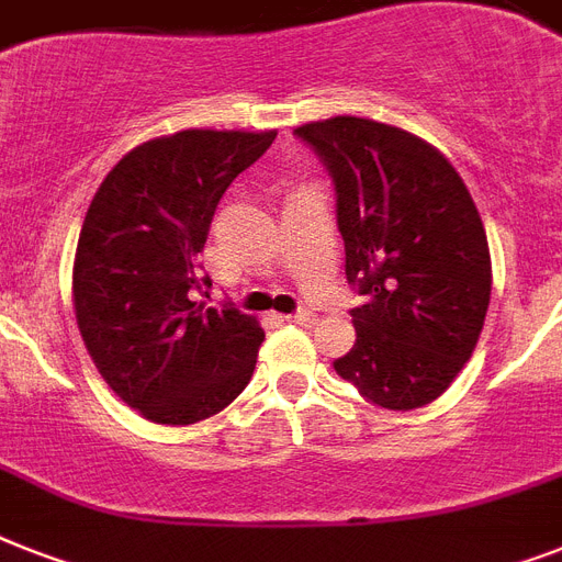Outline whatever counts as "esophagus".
<instances>
[{"instance_id":"esophagus-1","label":"esophagus","mask_w":562,"mask_h":562,"mask_svg":"<svg viewBox=\"0 0 562 562\" xmlns=\"http://www.w3.org/2000/svg\"><path fill=\"white\" fill-rule=\"evenodd\" d=\"M285 321H291V324H300V326H312V324H317V315L315 312H308V308H300V312L289 315Z\"/></svg>"}]
</instances>
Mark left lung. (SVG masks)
Segmentation results:
<instances>
[{"label":"left lung","mask_w":562,"mask_h":562,"mask_svg":"<svg viewBox=\"0 0 562 562\" xmlns=\"http://www.w3.org/2000/svg\"><path fill=\"white\" fill-rule=\"evenodd\" d=\"M294 134L333 171L347 280L364 294L335 370L382 408H423L470 361L490 306L470 189L435 145L384 122L333 116Z\"/></svg>","instance_id":"1"}]
</instances>
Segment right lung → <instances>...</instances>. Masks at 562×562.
<instances>
[{
	"label": "right lung",
	"mask_w": 562,
	"mask_h": 562,
	"mask_svg": "<svg viewBox=\"0 0 562 562\" xmlns=\"http://www.w3.org/2000/svg\"><path fill=\"white\" fill-rule=\"evenodd\" d=\"M277 131L189 127L136 145L101 180L75 247L83 347L119 400L160 426H192L245 391L265 329L198 300V254L233 180Z\"/></svg>",
	"instance_id": "1"
}]
</instances>
